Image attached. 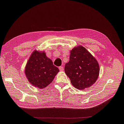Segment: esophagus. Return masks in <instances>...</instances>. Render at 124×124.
<instances>
[{
  "mask_svg": "<svg viewBox=\"0 0 124 124\" xmlns=\"http://www.w3.org/2000/svg\"><path fill=\"white\" fill-rule=\"evenodd\" d=\"M59 69L60 71H63V70H64V68L62 66H60V67H59Z\"/></svg>",
  "mask_w": 124,
  "mask_h": 124,
  "instance_id": "obj_1",
  "label": "esophagus"
}]
</instances>
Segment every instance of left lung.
<instances>
[{
  "label": "left lung",
  "mask_w": 124,
  "mask_h": 124,
  "mask_svg": "<svg viewBox=\"0 0 124 124\" xmlns=\"http://www.w3.org/2000/svg\"><path fill=\"white\" fill-rule=\"evenodd\" d=\"M64 71L72 85L83 90L95 83L99 67L95 58L84 47L79 46L70 51L69 61L65 64Z\"/></svg>",
  "instance_id": "1"
}]
</instances>
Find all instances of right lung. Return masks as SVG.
<instances>
[{"label": "right lung", "mask_w": 124, "mask_h": 124, "mask_svg": "<svg viewBox=\"0 0 124 124\" xmlns=\"http://www.w3.org/2000/svg\"><path fill=\"white\" fill-rule=\"evenodd\" d=\"M59 71L52 61L44 52L35 50L31 55L25 70L29 82L34 86L42 89L48 86Z\"/></svg>", "instance_id": "obj_1"}]
</instances>
